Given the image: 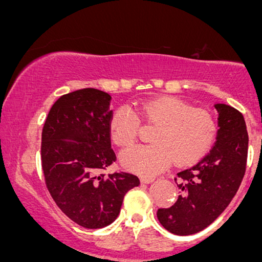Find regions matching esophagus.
Instances as JSON below:
<instances>
[{"label": "esophagus", "instance_id": "34e87169", "mask_svg": "<svg viewBox=\"0 0 262 262\" xmlns=\"http://www.w3.org/2000/svg\"><path fill=\"white\" fill-rule=\"evenodd\" d=\"M155 181V177H150V176H143L140 178V182H142L143 184H149V183H152Z\"/></svg>", "mask_w": 262, "mask_h": 262}]
</instances>
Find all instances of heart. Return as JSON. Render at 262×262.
<instances>
[{
	"instance_id": "b5f03b06",
	"label": "heart",
	"mask_w": 262,
	"mask_h": 262,
	"mask_svg": "<svg viewBox=\"0 0 262 262\" xmlns=\"http://www.w3.org/2000/svg\"><path fill=\"white\" fill-rule=\"evenodd\" d=\"M143 122L156 125L149 145L130 147L120 155L125 168L142 175H155L170 164L187 165L200 159L214 142L216 122L210 112L192 108L173 97H161L138 106ZM130 107H122L110 122V135L116 145L131 146L139 132V118Z\"/></svg>"
}]
</instances>
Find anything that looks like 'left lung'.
<instances>
[{
	"label": "left lung",
	"mask_w": 262,
	"mask_h": 262,
	"mask_svg": "<svg viewBox=\"0 0 262 262\" xmlns=\"http://www.w3.org/2000/svg\"><path fill=\"white\" fill-rule=\"evenodd\" d=\"M216 142L209 154L175 178L181 190L176 203L157 210L161 225L176 235L199 233L213 223L236 194L247 163L248 134L241 112L215 104Z\"/></svg>",
	"instance_id": "1"
}]
</instances>
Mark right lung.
<instances>
[{"mask_svg": "<svg viewBox=\"0 0 262 262\" xmlns=\"http://www.w3.org/2000/svg\"><path fill=\"white\" fill-rule=\"evenodd\" d=\"M111 96L96 89L63 94L42 128L41 162L49 194L63 214L89 229L104 228L119 215L124 196L139 178L118 171L111 149Z\"/></svg>", "mask_w": 262, "mask_h": 262, "instance_id": "right-lung-1", "label": "right lung"}]
</instances>
